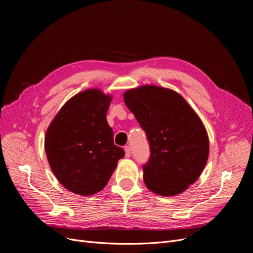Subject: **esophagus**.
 I'll list each match as a JSON object with an SVG mask.
<instances>
[{
    "instance_id": "34e87169",
    "label": "esophagus",
    "mask_w": 253,
    "mask_h": 253,
    "mask_svg": "<svg viewBox=\"0 0 253 253\" xmlns=\"http://www.w3.org/2000/svg\"><path fill=\"white\" fill-rule=\"evenodd\" d=\"M125 156L129 158L131 156V148L130 147H125Z\"/></svg>"
}]
</instances>
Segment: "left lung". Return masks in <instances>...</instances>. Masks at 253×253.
I'll list each match as a JSON object with an SVG mask.
<instances>
[{
    "label": "left lung",
    "mask_w": 253,
    "mask_h": 253,
    "mask_svg": "<svg viewBox=\"0 0 253 253\" xmlns=\"http://www.w3.org/2000/svg\"><path fill=\"white\" fill-rule=\"evenodd\" d=\"M124 100L149 141L150 158L142 165L145 185L162 196L182 193L207 163L209 140L200 118L178 93L163 87L128 90Z\"/></svg>",
    "instance_id": "left-lung-1"
}]
</instances>
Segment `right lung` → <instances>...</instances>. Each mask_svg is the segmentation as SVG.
<instances>
[{
	"mask_svg": "<svg viewBox=\"0 0 253 253\" xmlns=\"http://www.w3.org/2000/svg\"><path fill=\"white\" fill-rule=\"evenodd\" d=\"M111 99L97 89L79 93L62 106L47 130L45 151L50 167L73 193L90 196L101 191L125 155L114 143L105 118Z\"/></svg>",
	"mask_w": 253,
	"mask_h": 253,
	"instance_id": "add662e5",
	"label": "right lung"
}]
</instances>
